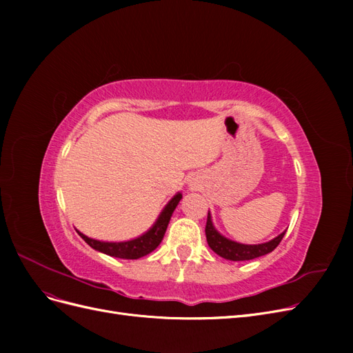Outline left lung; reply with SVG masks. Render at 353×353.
<instances>
[{"label":"left lung","instance_id":"1","mask_svg":"<svg viewBox=\"0 0 353 353\" xmlns=\"http://www.w3.org/2000/svg\"><path fill=\"white\" fill-rule=\"evenodd\" d=\"M285 231H283L280 236H276L275 239L266 241V243H261V244H243V243H237L232 241L227 237H223L222 234L215 228L212 222V215L210 212L208 213V222H206V240L209 248L215 252L216 254H219L221 258L227 259V261H252L256 258H261L263 254L271 253L276 245L280 244V241L283 240Z\"/></svg>","mask_w":353,"mask_h":353}]
</instances>
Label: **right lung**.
Listing matches in <instances>:
<instances>
[{
  "instance_id": "1",
  "label": "right lung",
  "mask_w": 353,
  "mask_h": 353,
  "mask_svg": "<svg viewBox=\"0 0 353 353\" xmlns=\"http://www.w3.org/2000/svg\"><path fill=\"white\" fill-rule=\"evenodd\" d=\"M183 199V194L176 193L172 199L168 201V205L163 208V210L160 212L159 218L153 225L148 228L141 236H138L132 240H126V241H101V240H95L88 236H85L81 231H78L79 236L85 240V243L90 244L94 250L101 252L104 254L113 256V258H119V259H138L143 258V256L152 253L160 241L163 240V236L168 228V223L170 221V216L178 206L179 200Z\"/></svg>"
}]
</instances>
